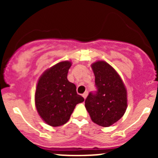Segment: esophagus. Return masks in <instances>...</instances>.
Instances as JSON below:
<instances>
[{
	"instance_id": "obj_1",
	"label": "esophagus",
	"mask_w": 158,
	"mask_h": 158,
	"mask_svg": "<svg viewBox=\"0 0 158 158\" xmlns=\"http://www.w3.org/2000/svg\"><path fill=\"white\" fill-rule=\"evenodd\" d=\"M87 95H88V92H85L83 94H82V97H83V98H85H85H86Z\"/></svg>"
}]
</instances>
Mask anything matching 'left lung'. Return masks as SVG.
Listing matches in <instances>:
<instances>
[{"instance_id":"8db88e82","label":"left lung","mask_w":158,"mask_h":158,"mask_svg":"<svg viewBox=\"0 0 158 158\" xmlns=\"http://www.w3.org/2000/svg\"><path fill=\"white\" fill-rule=\"evenodd\" d=\"M97 90L90 92L85 106L94 123L109 127L119 120L127 109V91L120 76L105 61L92 64Z\"/></svg>"}]
</instances>
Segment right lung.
Instances as JSON below:
<instances>
[{
    "instance_id": "add662e5",
    "label": "right lung",
    "mask_w": 158,
    "mask_h": 158,
    "mask_svg": "<svg viewBox=\"0 0 158 158\" xmlns=\"http://www.w3.org/2000/svg\"><path fill=\"white\" fill-rule=\"evenodd\" d=\"M71 62L63 61L46 70L37 82L35 105L43 120L52 127L66 124L75 107L84 101L67 74Z\"/></svg>"
}]
</instances>
